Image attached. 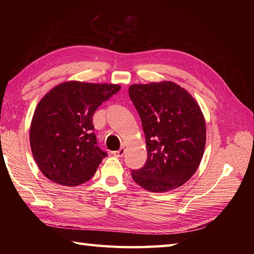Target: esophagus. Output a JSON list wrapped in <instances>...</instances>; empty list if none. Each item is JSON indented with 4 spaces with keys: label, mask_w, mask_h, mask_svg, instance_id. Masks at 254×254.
Returning <instances> with one entry per match:
<instances>
[{
    "label": "esophagus",
    "mask_w": 254,
    "mask_h": 254,
    "mask_svg": "<svg viewBox=\"0 0 254 254\" xmlns=\"http://www.w3.org/2000/svg\"><path fill=\"white\" fill-rule=\"evenodd\" d=\"M124 153H126V149H124L123 147H121L119 150H116V152H113L112 154L116 156V157H122V156L124 155Z\"/></svg>",
    "instance_id": "1"
}]
</instances>
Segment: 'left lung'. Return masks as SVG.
<instances>
[{"instance_id":"obj_1","label":"left lung","mask_w":254,"mask_h":254,"mask_svg":"<svg viewBox=\"0 0 254 254\" xmlns=\"http://www.w3.org/2000/svg\"><path fill=\"white\" fill-rule=\"evenodd\" d=\"M128 95L142 120L147 161L132 171L139 187L168 192L195 174L206 143V124L196 100L170 80L133 84Z\"/></svg>"}]
</instances>
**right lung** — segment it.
<instances>
[{
	"label": "right lung",
	"instance_id": "obj_1",
	"mask_svg": "<svg viewBox=\"0 0 254 254\" xmlns=\"http://www.w3.org/2000/svg\"><path fill=\"white\" fill-rule=\"evenodd\" d=\"M119 84L67 80L38 102L29 128L32 156L50 181L75 187L94 176L107 153L97 146L93 116Z\"/></svg>",
	"mask_w": 254,
	"mask_h": 254
}]
</instances>
